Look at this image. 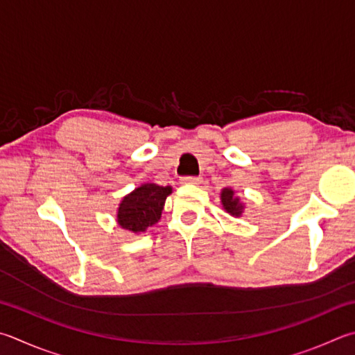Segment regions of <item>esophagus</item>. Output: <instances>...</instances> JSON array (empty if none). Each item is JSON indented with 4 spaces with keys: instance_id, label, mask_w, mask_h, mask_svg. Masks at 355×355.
<instances>
[{
    "instance_id": "34e87169",
    "label": "esophagus",
    "mask_w": 355,
    "mask_h": 355,
    "mask_svg": "<svg viewBox=\"0 0 355 355\" xmlns=\"http://www.w3.org/2000/svg\"><path fill=\"white\" fill-rule=\"evenodd\" d=\"M183 184H200L202 183V178L200 177H182V180H180Z\"/></svg>"
}]
</instances>
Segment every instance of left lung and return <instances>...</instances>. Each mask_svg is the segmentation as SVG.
<instances>
[{"label": "left lung", "mask_w": 355, "mask_h": 355, "mask_svg": "<svg viewBox=\"0 0 355 355\" xmlns=\"http://www.w3.org/2000/svg\"><path fill=\"white\" fill-rule=\"evenodd\" d=\"M220 200L223 205V209L228 212V214L234 216V217H241L243 212V203L241 202L239 197L234 196V191L231 188H225L222 189Z\"/></svg>", "instance_id": "obj_1"}]
</instances>
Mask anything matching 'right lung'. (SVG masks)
I'll return each mask as SVG.
<instances>
[{
  "mask_svg": "<svg viewBox=\"0 0 355 355\" xmlns=\"http://www.w3.org/2000/svg\"><path fill=\"white\" fill-rule=\"evenodd\" d=\"M172 192L171 186L144 183L127 194L118 208V223L132 233H144L161 218L166 197Z\"/></svg>",
  "mask_w": 355,
  "mask_h": 355,
  "instance_id": "add662e5",
  "label": "right lung"
}]
</instances>
